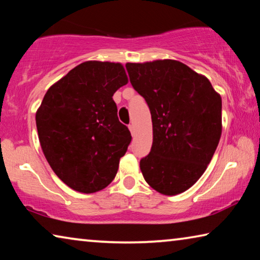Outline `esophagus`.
Wrapping results in <instances>:
<instances>
[{
    "label": "esophagus",
    "mask_w": 260,
    "mask_h": 260,
    "mask_svg": "<svg viewBox=\"0 0 260 260\" xmlns=\"http://www.w3.org/2000/svg\"><path fill=\"white\" fill-rule=\"evenodd\" d=\"M128 128H129V131H131L132 135H134V134H135V128H134V125H133V124H129V125H128Z\"/></svg>",
    "instance_id": "esophagus-1"
}]
</instances>
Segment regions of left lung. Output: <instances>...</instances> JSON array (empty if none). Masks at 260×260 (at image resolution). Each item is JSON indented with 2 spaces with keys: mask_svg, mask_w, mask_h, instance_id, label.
Wrapping results in <instances>:
<instances>
[{
  "mask_svg": "<svg viewBox=\"0 0 260 260\" xmlns=\"http://www.w3.org/2000/svg\"><path fill=\"white\" fill-rule=\"evenodd\" d=\"M132 86L152 120L150 153L140 160L149 186L173 196L190 188L212 159L221 136V98L208 78L181 61L127 63Z\"/></svg>",
  "mask_w": 260,
  "mask_h": 260,
  "instance_id": "1",
  "label": "left lung"
}]
</instances>
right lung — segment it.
I'll return each instance as SVG.
<instances>
[{
    "label": "right lung",
    "instance_id": "right-lung-1",
    "mask_svg": "<svg viewBox=\"0 0 260 260\" xmlns=\"http://www.w3.org/2000/svg\"><path fill=\"white\" fill-rule=\"evenodd\" d=\"M127 82L120 63L83 61L47 90L38 109L46 159L74 190L96 192L116 177L132 136L118 119L112 96Z\"/></svg>",
    "mask_w": 260,
    "mask_h": 260
}]
</instances>
